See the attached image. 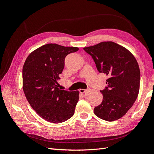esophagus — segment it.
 Here are the masks:
<instances>
[{"label": "esophagus", "mask_w": 154, "mask_h": 154, "mask_svg": "<svg viewBox=\"0 0 154 154\" xmlns=\"http://www.w3.org/2000/svg\"><path fill=\"white\" fill-rule=\"evenodd\" d=\"M86 89H82V88H80V90H79V91H80V92L81 93V94H83V93H85L86 92Z\"/></svg>", "instance_id": "esophagus-1"}]
</instances>
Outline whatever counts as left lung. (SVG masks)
Returning <instances> with one entry per match:
<instances>
[{
    "mask_svg": "<svg viewBox=\"0 0 154 154\" xmlns=\"http://www.w3.org/2000/svg\"><path fill=\"white\" fill-rule=\"evenodd\" d=\"M83 49L94 60L97 71L109 76L107 87L100 91L103 100L95 106V115L107 122L119 119L132 106L139 94L140 70L136 58L113 42H102Z\"/></svg>",
    "mask_w": 154,
    "mask_h": 154,
    "instance_id": "left-lung-1",
    "label": "left lung"
}]
</instances>
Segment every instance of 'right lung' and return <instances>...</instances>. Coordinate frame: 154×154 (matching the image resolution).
<instances>
[{
    "mask_svg": "<svg viewBox=\"0 0 154 154\" xmlns=\"http://www.w3.org/2000/svg\"><path fill=\"white\" fill-rule=\"evenodd\" d=\"M78 49L48 44L32 51L26 60L22 69L23 91L31 106L48 122H64L74 115L79 91L60 89L58 81L65 58Z\"/></svg>",
    "mask_w": 154,
    "mask_h": 154,
    "instance_id": "obj_1",
    "label": "right lung"
}]
</instances>
